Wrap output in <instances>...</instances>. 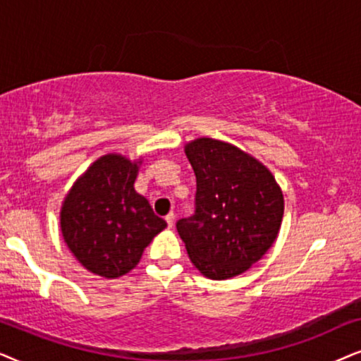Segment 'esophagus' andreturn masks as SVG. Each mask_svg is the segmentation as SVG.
<instances>
[{"label":"esophagus","instance_id":"1","mask_svg":"<svg viewBox=\"0 0 361 361\" xmlns=\"http://www.w3.org/2000/svg\"><path fill=\"white\" fill-rule=\"evenodd\" d=\"M165 221H166L168 228H171V226H173V223H175V214H173V213H170V214H166V216H165Z\"/></svg>","mask_w":361,"mask_h":361}]
</instances>
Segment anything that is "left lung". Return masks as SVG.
<instances>
[{"mask_svg": "<svg viewBox=\"0 0 361 361\" xmlns=\"http://www.w3.org/2000/svg\"><path fill=\"white\" fill-rule=\"evenodd\" d=\"M185 153L196 176L195 214L178 221V234L204 277H236L277 239L284 195L266 165L228 142L201 137Z\"/></svg>", "mask_w": 361, "mask_h": 361, "instance_id": "left-lung-1", "label": "left lung"}]
</instances>
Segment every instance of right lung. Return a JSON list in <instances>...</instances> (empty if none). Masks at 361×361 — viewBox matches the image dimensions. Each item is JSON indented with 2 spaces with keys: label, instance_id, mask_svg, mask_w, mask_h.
<instances>
[{
  "label": "right lung",
  "instance_id": "obj_1",
  "mask_svg": "<svg viewBox=\"0 0 361 361\" xmlns=\"http://www.w3.org/2000/svg\"><path fill=\"white\" fill-rule=\"evenodd\" d=\"M142 158L100 157L75 180L61 206V233L74 257L95 276L117 279L140 262L166 228L135 183Z\"/></svg>",
  "mask_w": 361,
  "mask_h": 361
}]
</instances>
